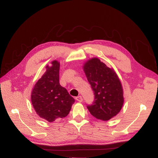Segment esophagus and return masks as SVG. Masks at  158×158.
Returning <instances> with one entry per match:
<instances>
[{"instance_id": "34e87169", "label": "esophagus", "mask_w": 158, "mask_h": 158, "mask_svg": "<svg viewBox=\"0 0 158 158\" xmlns=\"http://www.w3.org/2000/svg\"><path fill=\"white\" fill-rule=\"evenodd\" d=\"M75 99H76V100H77V101L79 102H81L83 101V98H82L81 96H79L76 97Z\"/></svg>"}]
</instances>
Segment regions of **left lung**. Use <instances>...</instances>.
<instances>
[{"instance_id":"8db88e82","label":"left lung","mask_w":158,"mask_h":158,"mask_svg":"<svg viewBox=\"0 0 158 158\" xmlns=\"http://www.w3.org/2000/svg\"><path fill=\"white\" fill-rule=\"evenodd\" d=\"M94 94V101L87 108L96 118L107 121L117 115L123 104V92L118 76L113 69L97 58L83 66Z\"/></svg>"}]
</instances>
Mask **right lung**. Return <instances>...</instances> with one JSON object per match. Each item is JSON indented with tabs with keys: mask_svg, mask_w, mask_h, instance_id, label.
I'll return each mask as SVG.
<instances>
[{
	"mask_svg": "<svg viewBox=\"0 0 158 158\" xmlns=\"http://www.w3.org/2000/svg\"><path fill=\"white\" fill-rule=\"evenodd\" d=\"M59 71L60 62L53 60L32 90L31 102L36 114L49 122L66 117L75 102L66 89L60 85Z\"/></svg>",
	"mask_w": 158,
	"mask_h": 158,
	"instance_id": "1",
	"label": "right lung"
}]
</instances>
